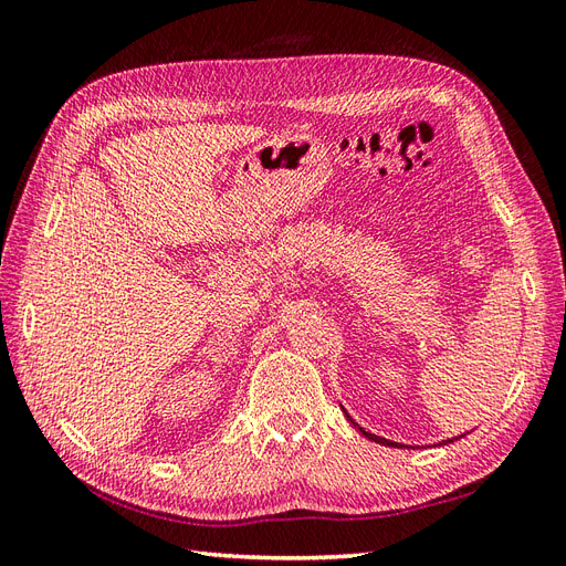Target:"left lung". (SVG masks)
Instances as JSON below:
<instances>
[{"instance_id": "obj_1", "label": "left lung", "mask_w": 566, "mask_h": 566, "mask_svg": "<svg viewBox=\"0 0 566 566\" xmlns=\"http://www.w3.org/2000/svg\"><path fill=\"white\" fill-rule=\"evenodd\" d=\"M342 410H345V408H342ZM345 416L349 418V422L356 427V430L358 432H361L364 437H368L370 441H375V443H382V447H403V443H397V441H389V439H382V437H378V434H370V432H366L364 430V427H358L354 420H352V416L347 413V410H345ZM460 437H465V434H460ZM460 437H453V439H447V441H439V447H443V443H451V441H455V439H460Z\"/></svg>"}]
</instances>
